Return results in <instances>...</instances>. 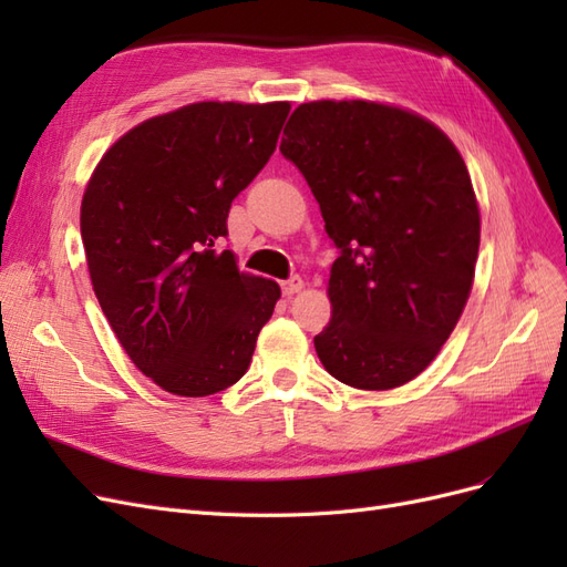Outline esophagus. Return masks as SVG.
<instances>
[{"instance_id":"1","label":"esophagus","mask_w":567,"mask_h":567,"mask_svg":"<svg viewBox=\"0 0 567 567\" xmlns=\"http://www.w3.org/2000/svg\"><path fill=\"white\" fill-rule=\"evenodd\" d=\"M302 286H305V284H302L300 277H290L288 281L281 284V290H284V296H296V293H300Z\"/></svg>"}]
</instances>
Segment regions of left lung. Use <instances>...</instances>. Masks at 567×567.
Masks as SVG:
<instances>
[{
    "label": "left lung",
    "instance_id": "1",
    "mask_svg": "<svg viewBox=\"0 0 567 567\" xmlns=\"http://www.w3.org/2000/svg\"><path fill=\"white\" fill-rule=\"evenodd\" d=\"M281 140L338 257L323 369L359 390L409 383L433 362L471 296L480 213L450 136L373 101H312Z\"/></svg>",
    "mask_w": 567,
    "mask_h": 567
}]
</instances>
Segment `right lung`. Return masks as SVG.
<instances>
[{"label":"right lung","instance_id":"1","mask_svg":"<svg viewBox=\"0 0 567 567\" xmlns=\"http://www.w3.org/2000/svg\"><path fill=\"white\" fill-rule=\"evenodd\" d=\"M290 104H203L151 117L106 151L80 231L96 300L134 367L182 398L227 390L248 371L281 298L241 274L231 200L277 148Z\"/></svg>","mask_w":567,"mask_h":567}]
</instances>
